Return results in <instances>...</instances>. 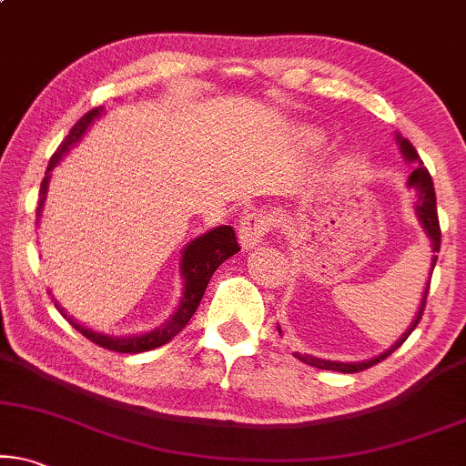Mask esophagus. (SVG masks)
<instances>
[{
  "label": "esophagus",
  "mask_w": 466,
  "mask_h": 466,
  "mask_svg": "<svg viewBox=\"0 0 466 466\" xmlns=\"http://www.w3.org/2000/svg\"><path fill=\"white\" fill-rule=\"evenodd\" d=\"M268 229H270V219L264 213H258V210L247 213L243 219H240V226H238L240 245H243L245 249H251V247L262 243L266 234H268Z\"/></svg>",
  "instance_id": "1"
}]
</instances>
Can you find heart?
Here are the masks:
<instances>
[{
    "mask_svg": "<svg viewBox=\"0 0 466 466\" xmlns=\"http://www.w3.org/2000/svg\"><path fill=\"white\" fill-rule=\"evenodd\" d=\"M300 147H302V148H311L313 145H311V140H302Z\"/></svg>",
    "mask_w": 466,
    "mask_h": 466,
    "instance_id": "b5f03b06",
    "label": "heart"
}]
</instances>
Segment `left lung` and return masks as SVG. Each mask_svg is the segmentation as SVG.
<instances>
[{
  "label": "left lung",
  "mask_w": 466,
  "mask_h": 466,
  "mask_svg": "<svg viewBox=\"0 0 466 466\" xmlns=\"http://www.w3.org/2000/svg\"><path fill=\"white\" fill-rule=\"evenodd\" d=\"M396 142H399L402 157H405L409 164H418V166H415V170L411 172V177H409L407 185H409V187H413L415 191H418V200H415V215H418L421 228H424V232L428 234V238H431V251H432L431 272H428L426 288H424V291H421L420 307H418V311H415V318H413L411 324H409L407 330L400 334V339L396 340V343L390 347V350H386L383 353H380V356H375V358H370V360H362V362H337V360L315 358V356H309V353H298V351L294 353V356L300 360V362L311 364V367H315V369L339 370V373H360V370L370 369V367H373V364L381 362V360H386L390 353H394L402 343H405V339L415 330V326H418L420 319H421V313H424L426 298H428V288H431V277H432V270H435V264H437L439 247H441V228H439V217H437V196H435V187H432L431 172H428L426 166L421 164L420 155L413 148L411 142H409L407 138H402L400 134H396ZM279 334H281V328H279Z\"/></svg>",
  "instance_id": "left-lung-1"
}]
</instances>
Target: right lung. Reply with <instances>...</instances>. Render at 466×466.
<instances>
[{
	"label": "right lung",
	"instance_id": "obj_1",
	"mask_svg": "<svg viewBox=\"0 0 466 466\" xmlns=\"http://www.w3.org/2000/svg\"><path fill=\"white\" fill-rule=\"evenodd\" d=\"M104 115V108H93L86 113L85 116H80V121L70 129V134L66 136V140L61 142L57 151L48 161L46 166V177L45 181L40 185V200H38V208H35V215L42 217V208H45V200H46V191H48V181H51V172L55 166L64 159V155L70 151L72 147H76V142H80V138L86 134V129L91 127V123L99 119ZM240 247L237 243V234H234L232 226H219L208 229L207 234L202 237H196L191 243H187L183 247L181 253V279H183V294L181 300H178V307L175 309V313L170 315V319H166V324H161L153 330L142 332V334H129V337H113V334H104V332H96L91 328H86L83 324H78L72 315L66 313V309L55 300V307L57 311L64 315V318L70 321V324L76 328V330L86 337L93 343L104 347V350L110 351H119V353H142L148 350H155V347L166 345L168 340H172L177 337L178 332L187 326V321L191 319V315L196 313L198 305H200L204 289L213 277V272L219 268V266L226 262L228 258H232L234 253H238Z\"/></svg>",
	"mask_w": 466,
	"mask_h": 466
}]
</instances>
